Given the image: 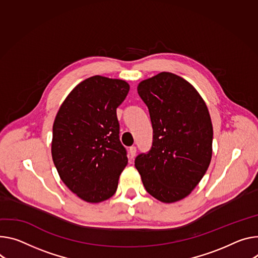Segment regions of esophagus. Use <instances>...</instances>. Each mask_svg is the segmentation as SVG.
<instances>
[{
  "instance_id": "obj_1",
  "label": "esophagus",
  "mask_w": 258,
  "mask_h": 258,
  "mask_svg": "<svg viewBox=\"0 0 258 258\" xmlns=\"http://www.w3.org/2000/svg\"><path fill=\"white\" fill-rule=\"evenodd\" d=\"M136 152H137V148H136L135 146L130 147V149H128V156H130L131 158H134L135 155H136Z\"/></svg>"
}]
</instances>
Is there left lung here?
I'll return each instance as SVG.
<instances>
[{"label": "left lung", "instance_id": "obj_1", "mask_svg": "<svg viewBox=\"0 0 258 258\" xmlns=\"http://www.w3.org/2000/svg\"><path fill=\"white\" fill-rule=\"evenodd\" d=\"M149 110L153 141L135 167L145 189L162 203L186 198L206 174L212 157L213 126L197 89L173 73L161 72L138 85Z\"/></svg>", "mask_w": 258, "mask_h": 258}]
</instances>
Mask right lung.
Returning a JSON list of instances; mask_svg holds the SVG:
<instances>
[{
    "mask_svg": "<svg viewBox=\"0 0 258 258\" xmlns=\"http://www.w3.org/2000/svg\"><path fill=\"white\" fill-rule=\"evenodd\" d=\"M128 90L124 80L92 76L69 93L55 116L54 166L68 188L87 203L110 199L127 165L116 109Z\"/></svg>",
    "mask_w": 258,
    "mask_h": 258,
    "instance_id": "add662e5",
    "label": "right lung"
}]
</instances>
